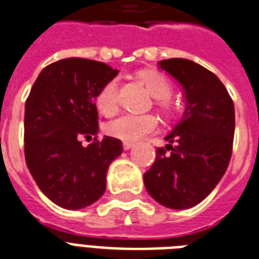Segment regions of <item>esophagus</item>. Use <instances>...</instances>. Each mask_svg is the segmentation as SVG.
<instances>
[{"mask_svg":"<svg viewBox=\"0 0 259 259\" xmlns=\"http://www.w3.org/2000/svg\"><path fill=\"white\" fill-rule=\"evenodd\" d=\"M134 146V143H131V142H123V148L124 150H130V148Z\"/></svg>","mask_w":259,"mask_h":259,"instance_id":"1","label":"esophagus"}]
</instances>
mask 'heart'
Returning a JSON list of instances; mask_svg holds the SVG:
<instances>
[{"instance_id":"1","label":"heart","mask_w":259,"mask_h":259,"mask_svg":"<svg viewBox=\"0 0 259 259\" xmlns=\"http://www.w3.org/2000/svg\"><path fill=\"white\" fill-rule=\"evenodd\" d=\"M138 78L143 82L152 97L157 98V104L165 115L171 113V105L169 98L171 97L173 89L169 79L158 71H142ZM98 109L104 115L111 116L119 109V82L111 79L102 86L96 97ZM158 127V120L152 115H132L127 113L112 120L107 124V132L116 139L123 142H136L150 135Z\"/></svg>"}]
</instances>
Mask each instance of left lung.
<instances>
[{
    "instance_id": "obj_1",
    "label": "left lung",
    "mask_w": 259,
    "mask_h": 259,
    "mask_svg": "<svg viewBox=\"0 0 259 259\" xmlns=\"http://www.w3.org/2000/svg\"><path fill=\"white\" fill-rule=\"evenodd\" d=\"M159 67L184 89L185 112L166 136V147L143 176L148 194L162 205L186 209L215 189L232 154L235 108L215 74L188 59L161 61Z\"/></svg>"
}]
</instances>
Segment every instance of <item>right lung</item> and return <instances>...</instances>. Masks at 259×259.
<instances>
[{
	"label": "right lung",
	"instance_id": "1",
	"mask_svg": "<svg viewBox=\"0 0 259 259\" xmlns=\"http://www.w3.org/2000/svg\"><path fill=\"white\" fill-rule=\"evenodd\" d=\"M102 62L67 58L41 70L25 101L24 152L32 177L57 205L81 209L101 197L107 171L123 152L121 140L96 136V97L117 75Z\"/></svg>",
	"mask_w": 259,
	"mask_h": 259
}]
</instances>
